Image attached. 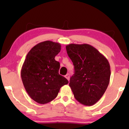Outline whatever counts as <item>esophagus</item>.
Wrapping results in <instances>:
<instances>
[{"mask_svg":"<svg viewBox=\"0 0 129 129\" xmlns=\"http://www.w3.org/2000/svg\"><path fill=\"white\" fill-rule=\"evenodd\" d=\"M65 77H66L67 79H68V81H69L70 80V74H69V73L67 74L66 76H65Z\"/></svg>","mask_w":129,"mask_h":129,"instance_id":"1","label":"esophagus"}]
</instances>
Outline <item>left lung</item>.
I'll return each instance as SVG.
<instances>
[{"label": "left lung", "instance_id": "left-lung-1", "mask_svg": "<svg viewBox=\"0 0 129 129\" xmlns=\"http://www.w3.org/2000/svg\"><path fill=\"white\" fill-rule=\"evenodd\" d=\"M66 50L75 70L69 84L74 96L84 106H93L109 85L111 74L109 61L88 44H70Z\"/></svg>", "mask_w": 129, "mask_h": 129}]
</instances>
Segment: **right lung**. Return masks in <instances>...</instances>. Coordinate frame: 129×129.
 I'll return each mask as SVG.
<instances>
[{"label":"right lung","mask_w":129,"mask_h":129,"mask_svg":"<svg viewBox=\"0 0 129 129\" xmlns=\"http://www.w3.org/2000/svg\"><path fill=\"white\" fill-rule=\"evenodd\" d=\"M59 43L46 41L33 47L28 53L21 69V78L32 100L44 104L57 96L60 88L69 83L59 74L60 63L54 59L60 52Z\"/></svg>","instance_id":"add662e5"}]
</instances>
